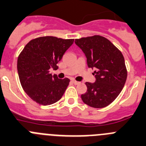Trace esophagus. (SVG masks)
<instances>
[{
  "label": "esophagus",
  "instance_id": "34e87169",
  "mask_svg": "<svg viewBox=\"0 0 146 146\" xmlns=\"http://www.w3.org/2000/svg\"><path fill=\"white\" fill-rule=\"evenodd\" d=\"M72 82H73L74 84H78L80 83V82H78V81H76V80H74V79H72Z\"/></svg>",
  "mask_w": 146,
  "mask_h": 146
}]
</instances>
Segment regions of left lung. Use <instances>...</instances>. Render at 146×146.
<instances>
[{
  "label": "left lung",
  "mask_w": 146,
  "mask_h": 146,
  "mask_svg": "<svg viewBox=\"0 0 146 146\" xmlns=\"http://www.w3.org/2000/svg\"><path fill=\"white\" fill-rule=\"evenodd\" d=\"M87 58L89 68L94 69L96 81L86 82L87 91L81 94L85 104L95 108L110 105L125 84L127 70L124 56L108 39L95 35L76 39Z\"/></svg>",
  "instance_id": "left-lung-1"
}]
</instances>
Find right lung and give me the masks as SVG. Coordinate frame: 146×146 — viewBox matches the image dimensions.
Wrapping results in <instances>:
<instances>
[{
	"mask_svg": "<svg viewBox=\"0 0 146 146\" xmlns=\"http://www.w3.org/2000/svg\"><path fill=\"white\" fill-rule=\"evenodd\" d=\"M74 39L42 36L29 41L20 52L17 70L22 89L33 101L48 106L62 98L70 79H59L50 73L73 44Z\"/></svg>",
	"mask_w": 146,
	"mask_h": 146,
	"instance_id": "1",
	"label": "right lung"
}]
</instances>
